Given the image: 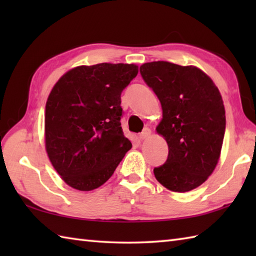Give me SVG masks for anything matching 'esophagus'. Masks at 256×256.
Listing matches in <instances>:
<instances>
[{"label": "esophagus", "instance_id": "34e87169", "mask_svg": "<svg viewBox=\"0 0 256 256\" xmlns=\"http://www.w3.org/2000/svg\"><path fill=\"white\" fill-rule=\"evenodd\" d=\"M150 130L148 128H145L144 130H143V132L142 133H140V140H146V138H150Z\"/></svg>", "mask_w": 256, "mask_h": 256}]
</instances>
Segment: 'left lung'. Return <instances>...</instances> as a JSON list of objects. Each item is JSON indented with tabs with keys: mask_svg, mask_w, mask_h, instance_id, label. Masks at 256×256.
Wrapping results in <instances>:
<instances>
[{
	"mask_svg": "<svg viewBox=\"0 0 256 256\" xmlns=\"http://www.w3.org/2000/svg\"><path fill=\"white\" fill-rule=\"evenodd\" d=\"M140 72L160 99L162 118L156 131L168 144L167 160L154 175L172 192H190L208 179L220 157L226 111L219 89L194 66L153 62Z\"/></svg>",
	"mask_w": 256,
	"mask_h": 256,
	"instance_id": "8db88e82",
	"label": "left lung"
}]
</instances>
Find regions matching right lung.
Here are the masks:
<instances>
[{
  "label": "right lung",
  "mask_w": 256,
  "mask_h": 256,
  "mask_svg": "<svg viewBox=\"0 0 256 256\" xmlns=\"http://www.w3.org/2000/svg\"><path fill=\"white\" fill-rule=\"evenodd\" d=\"M138 72L133 64L79 66L54 86L46 103V150L70 187H100L131 150L120 122L121 94Z\"/></svg>",
  "instance_id": "right-lung-1"
}]
</instances>
